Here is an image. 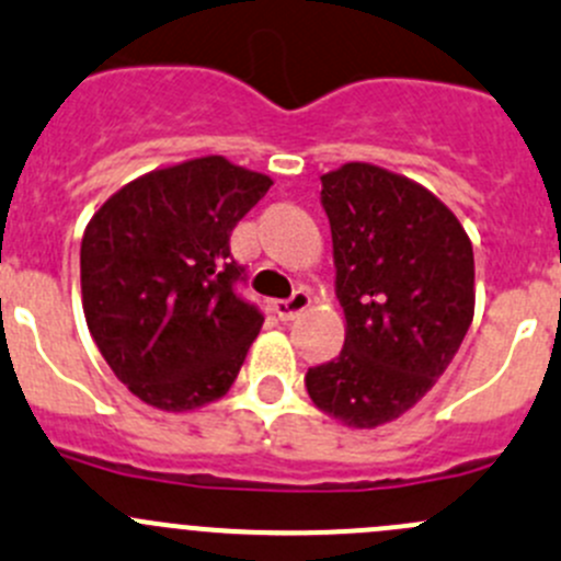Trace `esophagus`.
Returning <instances> with one entry per match:
<instances>
[{"label":"esophagus","mask_w":561,"mask_h":561,"mask_svg":"<svg viewBox=\"0 0 561 561\" xmlns=\"http://www.w3.org/2000/svg\"><path fill=\"white\" fill-rule=\"evenodd\" d=\"M309 304H312L309 293L296 290L290 298H285V301H276V314H279L282 320H296L304 309H309Z\"/></svg>","instance_id":"esophagus-1"}]
</instances>
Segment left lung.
<instances>
[{"mask_svg":"<svg viewBox=\"0 0 561 561\" xmlns=\"http://www.w3.org/2000/svg\"><path fill=\"white\" fill-rule=\"evenodd\" d=\"M320 183L345 345L309 369L307 391L336 422L369 431L416 405L458 353L474 318V249L411 178L351 161Z\"/></svg>","mask_w":561,"mask_h":561,"instance_id":"8db88e82","label":"left lung"}]
</instances>
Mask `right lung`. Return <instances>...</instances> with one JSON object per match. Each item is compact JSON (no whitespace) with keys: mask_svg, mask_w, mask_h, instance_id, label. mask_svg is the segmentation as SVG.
I'll return each mask as SVG.
<instances>
[{"mask_svg":"<svg viewBox=\"0 0 561 561\" xmlns=\"http://www.w3.org/2000/svg\"><path fill=\"white\" fill-rule=\"evenodd\" d=\"M271 183L225 156H203L125 183L87 225V329L148 405L194 411L238 378L263 314L232 290L243 268L230 236Z\"/></svg>","mask_w":561,"mask_h":561,"instance_id":"right-lung-1","label":"right lung"}]
</instances>
